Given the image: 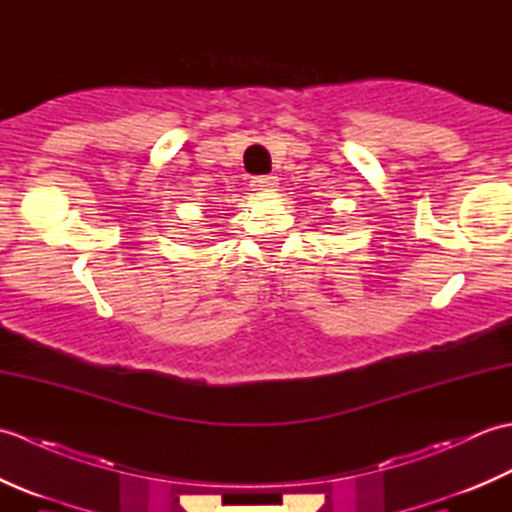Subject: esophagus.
<instances>
[{"mask_svg": "<svg viewBox=\"0 0 512 512\" xmlns=\"http://www.w3.org/2000/svg\"><path fill=\"white\" fill-rule=\"evenodd\" d=\"M277 176H255L253 187L255 191H273L277 187Z\"/></svg>", "mask_w": 512, "mask_h": 512, "instance_id": "34e87169", "label": "esophagus"}]
</instances>
